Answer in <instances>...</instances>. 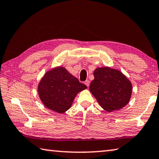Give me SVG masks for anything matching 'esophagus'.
<instances>
[{"mask_svg": "<svg viewBox=\"0 0 159 159\" xmlns=\"http://www.w3.org/2000/svg\"><path fill=\"white\" fill-rule=\"evenodd\" d=\"M84 84H85V85H86L87 87H89V85H90V81H89V80H85Z\"/></svg>", "mask_w": 159, "mask_h": 159, "instance_id": "obj_1", "label": "esophagus"}]
</instances>
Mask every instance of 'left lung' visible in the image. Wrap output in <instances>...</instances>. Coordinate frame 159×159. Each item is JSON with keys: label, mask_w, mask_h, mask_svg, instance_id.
<instances>
[{"label": "left lung", "mask_w": 159, "mask_h": 159, "mask_svg": "<svg viewBox=\"0 0 159 159\" xmlns=\"http://www.w3.org/2000/svg\"><path fill=\"white\" fill-rule=\"evenodd\" d=\"M90 91L99 105L107 112L119 110L129 102L132 85L119 70L105 66L95 69Z\"/></svg>", "instance_id": "obj_1"}]
</instances>
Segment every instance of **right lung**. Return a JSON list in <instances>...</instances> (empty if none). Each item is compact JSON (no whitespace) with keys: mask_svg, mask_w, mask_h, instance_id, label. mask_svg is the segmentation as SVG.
<instances>
[{"mask_svg":"<svg viewBox=\"0 0 159 159\" xmlns=\"http://www.w3.org/2000/svg\"><path fill=\"white\" fill-rule=\"evenodd\" d=\"M86 89L64 67L57 66L45 73L37 90L45 107L62 114L71 107L78 93Z\"/></svg>","mask_w":159,"mask_h":159,"instance_id":"1","label":"right lung"}]
</instances>
